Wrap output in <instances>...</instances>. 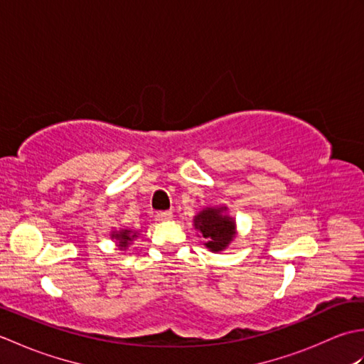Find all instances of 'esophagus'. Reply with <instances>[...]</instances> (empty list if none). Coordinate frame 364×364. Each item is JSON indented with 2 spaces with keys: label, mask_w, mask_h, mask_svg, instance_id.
<instances>
[{
  "label": "esophagus",
  "mask_w": 364,
  "mask_h": 364,
  "mask_svg": "<svg viewBox=\"0 0 364 364\" xmlns=\"http://www.w3.org/2000/svg\"><path fill=\"white\" fill-rule=\"evenodd\" d=\"M172 213L170 211H159V213H156V215H154V218H156V220L158 222H168L170 219H172Z\"/></svg>",
  "instance_id": "esophagus-1"
}]
</instances>
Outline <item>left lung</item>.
I'll return each mask as SVG.
<instances>
[{"label":"left lung","instance_id":"left-lung-1","mask_svg":"<svg viewBox=\"0 0 364 364\" xmlns=\"http://www.w3.org/2000/svg\"><path fill=\"white\" fill-rule=\"evenodd\" d=\"M197 236L203 237V245L213 253H220L235 241L237 235L236 220L228 214L225 205L206 206L194 215Z\"/></svg>","mask_w":364,"mask_h":364}]
</instances>
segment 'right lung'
Wrapping results in <instances>:
<instances>
[{
	"label": "right lung",
	"mask_w": 364,
	"mask_h": 364,
	"mask_svg": "<svg viewBox=\"0 0 364 364\" xmlns=\"http://www.w3.org/2000/svg\"><path fill=\"white\" fill-rule=\"evenodd\" d=\"M111 239L117 244L119 250H127L128 247L133 244V241H136L139 236L137 230H131V228H119V230H112L111 231Z\"/></svg>",
	"instance_id": "add662e5"
}]
</instances>
